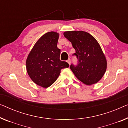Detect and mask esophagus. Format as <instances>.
I'll return each mask as SVG.
<instances>
[{
	"label": "esophagus",
	"mask_w": 128,
	"mask_h": 128,
	"mask_svg": "<svg viewBox=\"0 0 128 128\" xmlns=\"http://www.w3.org/2000/svg\"><path fill=\"white\" fill-rule=\"evenodd\" d=\"M67 62H68V64H71V60H70V58H68V60H67Z\"/></svg>",
	"instance_id": "esophagus-1"
}]
</instances>
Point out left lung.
I'll return each instance as SVG.
<instances>
[{"instance_id": "1", "label": "left lung", "mask_w": 128, "mask_h": 128, "mask_svg": "<svg viewBox=\"0 0 128 128\" xmlns=\"http://www.w3.org/2000/svg\"><path fill=\"white\" fill-rule=\"evenodd\" d=\"M64 34L76 50L73 55L78 60L77 64L70 66L76 77L88 86L98 82L104 74L107 61L97 40L84 31H68Z\"/></svg>"}]
</instances>
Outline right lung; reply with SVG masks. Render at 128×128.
I'll list each match as a JSON object with an SVG mask.
<instances>
[{"mask_svg":"<svg viewBox=\"0 0 128 128\" xmlns=\"http://www.w3.org/2000/svg\"><path fill=\"white\" fill-rule=\"evenodd\" d=\"M59 34L50 32L36 42L28 56L26 65L29 77L38 86L48 88L56 80L61 69L68 62L60 60V50L57 47Z\"/></svg>","mask_w":128,"mask_h":128,"instance_id":"obj_1","label":"right lung"}]
</instances>
